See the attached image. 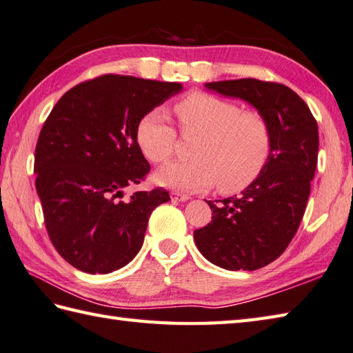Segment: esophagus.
Listing matches in <instances>:
<instances>
[{
	"instance_id": "esophagus-1",
	"label": "esophagus",
	"mask_w": 353,
	"mask_h": 353,
	"mask_svg": "<svg viewBox=\"0 0 353 353\" xmlns=\"http://www.w3.org/2000/svg\"><path fill=\"white\" fill-rule=\"evenodd\" d=\"M170 198H172V201H187L190 196L184 195V193H179V192H170Z\"/></svg>"
}]
</instances>
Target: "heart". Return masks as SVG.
I'll list each match as a JSON object with an SVG mask.
<instances>
[{"label": "heart", "mask_w": 353, "mask_h": 353, "mask_svg": "<svg viewBox=\"0 0 353 353\" xmlns=\"http://www.w3.org/2000/svg\"><path fill=\"white\" fill-rule=\"evenodd\" d=\"M183 135L199 134L193 160L168 164L157 181L176 190H201L218 184L222 193H236L253 184L267 168L272 132L267 117L210 92L192 91L174 106ZM137 145L148 160L169 161L176 149V131L163 110L154 108L135 128Z\"/></svg>", "instance_id": "obj_1"}]
</instances>
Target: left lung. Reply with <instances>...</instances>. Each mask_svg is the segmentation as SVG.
Instances as JSON below:
<instances>
[{"label": "left lung", "instance_id": "obj_1", "mask_svg": "<svg viewBox=\"0 0 353 353\" xmlns=\"http://www.w3.org/2000/svg\"><path fill=\"white\" fill-rule=\"evenodd\" d=\"M205 86L247 100L271 126V155L261 176L241 196L207 201L210 224L193 232L207 261L230 271H254L283 253L303 219L317 168V120L282 83L248 77Z\"/></svg>", "mask_w": 353, "mask_h": 353}]
</instances>
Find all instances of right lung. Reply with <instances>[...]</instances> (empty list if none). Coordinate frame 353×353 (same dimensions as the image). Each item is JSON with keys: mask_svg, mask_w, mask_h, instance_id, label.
<instances>
[{"mask_svg": "<svg viewBox=\"0 0 353 353\" xmlns=\"http://www.w3.org/2000/svg\"><path fill=\"white\" fill-rule=\"evenodd\" d=\"M176 82L103 74L68 90L47 117L34 149L38 192L50 241L88 274H108L139 253L163 187L135 192L150 169L137 145L141 116L181 91Z\"/></svg>", "mask_w": 353, "mask_h": 353, "instance_id": "right-lung-1", "label": "right lung"}]
</instances>
